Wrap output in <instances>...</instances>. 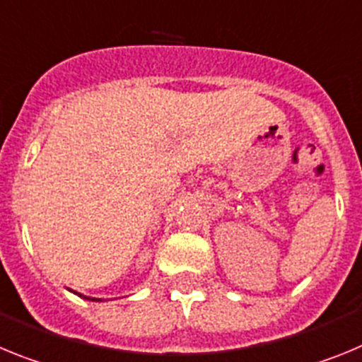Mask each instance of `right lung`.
<instances>
[{
  "label": "right lung",
  "mask_w": 362,
  "mask_h": 362,
  "mask_svg": "<svg viewBox=\"0 0 362 362\" xmlns=\"http://www.w3.org/2000/svg\"><path fill=\"white\" fill-rule=\"evenodd\" d=\"M79 296H81V293H79ZM81 297H85V296H81ZM85 299H90V297H85ZM92 300H99V299H94V297H92Z\"/></svg>",
  "instance_id": "add662e5"
}]
</instances>
